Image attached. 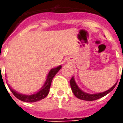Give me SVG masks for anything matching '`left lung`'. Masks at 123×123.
<instances>
[{"label": "left lung", "instance_id": "8db88e82", "mask_svg": "<svg viewBox=\"0 0 123 123\" xmlns=\"http://www.w3.org/2000/svg\"><path fill=\"white\" fill-rule=\"evenodd\" d=\"M117 82H116L113 87H111L110 89H109L108 90L103 92L101 93H94V94H90V93H88L84 92H83L82 90H80L79 87L78 86L76 83L75 82L74 78V76L71 78L70 80V86H71V89L74 95L80 99H82V100L85 101H94L96 99H98L101 98H103L105 95H106L107 93L111 92V91L113 90L115 87L116 86Z\"/></svg>", "mask_w": 123, "mask_h": 123}]
</instances>
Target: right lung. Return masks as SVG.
<instances>
[{
  "mask_svg": "<svg viewBox=\"0 0 123 123\" xmlns=\"http://www.w3.org/2000/svg\"><path fill=\"white\" fill-rule=\"evenodd\" d=\"M61 68L62 66L60 65L59 67H55V68H53L50 70V71L49 72L47 76V79H46L43 86H42V88H41L39 90H38L37 92L34 93L33 94H30V95L22 94V93L17 92L14 90H13L9 84H8V86L10 91L12 92V93L14 94V95L16 98H17L18 99L22 101H25V102H28V103L36 102L38 101L41 100L42 99H44L45 97L47 96L49 92V89L51 87V82L53 80V78Z\"/></svg>",
  "mask_w": 123,
  "mask_h": 123,
  "instance_id": "right-lung-1",
  "label": "right lung"
}]
</instances>
